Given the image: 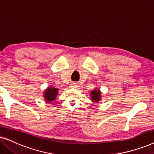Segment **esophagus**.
Returning <instances> with one entry per match:
<instances>
[{"instance_id":"34e87169","label":"esophagus","mask_w":154,"mask_h":154,"mask_svg":"<svg viewBox=\"0 0 154 154\" xmlns=\"http://www.w3.org/2000/svg\"><path fill=\"white\" fill-rule=\"evenodd\" d=\"M71 87H72L73 88H76L78 87V85L76 83H71Z\"/></svg>"}]
</instances>
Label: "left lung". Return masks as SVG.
<instances>
[{
  "mask_svg": "<svg viewBox=\"0 0 154 154\" xmlns=\"http://www.w3.org/2000/svg\"><path fill=\"white\" fill-rule=\"evenodd\" d=\"M101 92L100 90H97L96 88V89L94 90H92V92H91V100L92 102H98L99 101H100L101 100Z\"/></svg>",
  "mask_w": 154,
  "mask_h": 154,
  "instance_id": "left-lung-1",
  "label": "left lung"
}]
</instances>
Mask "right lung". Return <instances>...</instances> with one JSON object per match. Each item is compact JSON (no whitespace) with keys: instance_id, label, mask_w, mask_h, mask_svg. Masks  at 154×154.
I'll return each instance as SVG.
<instances>
[{"instance_id":"add662e5","label":"right lung","mask_w":154,"mask_h":154,"mask_svg":"<svg viewBox=\"0 0 154 154\" xmlns=\"http://www.w3.org/2000/svg\"><path fill=\"white\" fill-rule=\"evenodd\" d=\"M58 89L53 87H48L44 91L43 97L47 102H51L54 100L57 96Z\"/></svg>"}]
</instances>
